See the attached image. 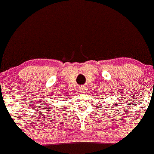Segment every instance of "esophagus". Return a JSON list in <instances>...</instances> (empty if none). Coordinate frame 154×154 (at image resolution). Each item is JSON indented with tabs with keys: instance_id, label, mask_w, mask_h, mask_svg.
<instances>
[{
	"instance_id": "1",
	"label": "esophagus",
	"mask_w": 154,
	"mask_h": 154,
	"mask_svg": "<svg viewBox=\"0 0 154 154\" xmlns=\"http://www.w3.org/2000/svg\"><path fill=\"white\" fill-rule=\"evenodd\" d=\"M79 91L80 92H82V93H83V92L85 91V87H83V86H81V87H79Z\"/></svg>"
}]
</instances>
